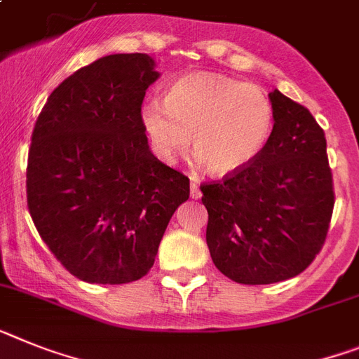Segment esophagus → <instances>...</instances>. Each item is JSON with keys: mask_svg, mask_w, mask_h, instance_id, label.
I'll return each instance as SVG.
<instances>
[{"mask_svg": "<svg viewBox=\"0 0 359 359\" xmlns=\"http://www.w3.org/2000/svg\"><path fill=\"white\" fill-rule=\"evenodd\" d=\"M191 198H192V200H200V198H201L200 185H198L196 182L191 183Z\"/></svg>", "mask_w": 359, "mask_h": 359, "instance_id": "obj_1", "label": "esophagus"}]
</instances>
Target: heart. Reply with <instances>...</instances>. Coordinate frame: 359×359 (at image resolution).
<instances>
[{
	"instance_id": "obj_1",
	"label": "heart",
	"mask_w": 359,
	"mask_h": 359,
	"mask_svg": "<svg viewBox=\"0 0 359 359\" xmlns=\"http://www.w3.org/2000/svg\"><path fill=\"white\" fill-rule=\"evenodd\" d=\"M142 125L159 158L172 163L191 147L214 176L249 167L271 140L274 105L258 85L209 72L176 79L165 103L147 100Z\"/></svg>"
}]
</instances>
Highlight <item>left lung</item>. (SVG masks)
Returning <instances> with one entry per match:
<instances>
[{"instance_id": "obj_1", "label": "left lung", "mask_w": 359, "mask_h": 359, "mask_svg": "<svg viewBox=\"0 0 359 359\" xmlns=\"http://www.w3.org/2000/svg\"><path fill=\"white\" fill-rule=\"evenodd\" d=\"M269 97L274 127L262 154L240 172L201 185L210 258L243 285L278 283L305 271L325 243L334 209L323 128L280 90Z\"/></svg>"}]
</instances>
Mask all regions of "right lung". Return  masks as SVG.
<instances>
[{
    "instance_id": "right-lung-1",
    "label": "right lung",
    "mask_w": 359,
    "mask_h": 359,
    "mask_svg": "<svg viewBox=\"0 0 359 359\" xmlns=\"http://www.w3.org/2000/svg\"><path fill=\"white\" fill-rule=\"evenodd\" d=\"M154 65L140 52L100 57L54 88L34 127L29 212L57 262L87 283L143 278L191 194L189 177L150 152L142 125Z\"/></svg>"
}]
</instances>
